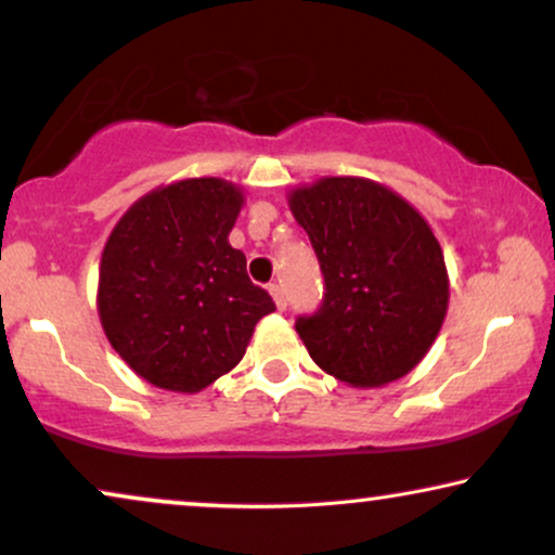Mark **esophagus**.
<instances>
[{
  "label": "esophagus",
  "mask_w": 555,
  "mask_h": 555,
  "mask_svg": "<svg viewBox=\"0 0 555 555\" xmlns=\"http://www.w3.org/2000/svg\"><path fill=\"white\" fill-rule=\"evenodd\" d=\"M268 291H270V295H272V300H275L278 311H285L287 300H285V291H283V287H280V285H275V283H272V285L268 287Z\"/></svg>",
  "instance_id": "1"
}]
</instances>
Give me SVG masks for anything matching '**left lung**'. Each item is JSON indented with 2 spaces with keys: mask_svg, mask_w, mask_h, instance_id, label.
<instances>
[{
  "mask_svg": "<svg viewBox=\"0 0 555 555\" xmlns=\"http://www.w3.org/2000/svg\"><path fill=\"white\" fill-rule=\"evenodd\" d=\"M319 255L326 295L295 331L323 372L383 387L415 370L449 311V272L434 229L385 183L326 176L287 193Z\"/></svg>",
  "mask_w": 555,
  "mask_h": 555,
  "instance_id": "left-lung-1",
  "label": "left lung"
}]
</instances>
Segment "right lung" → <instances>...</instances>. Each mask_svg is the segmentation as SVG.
Here are the masks:
<instances>
[{"mask_svg":"<svg viewBox=\"0 0 555 555\" xmlns=\"http://www.w3.org/2000/svg\"><path fill=\"white\" fill-rule=\"evenodd\" d=\"M244 191L183 178L137 198L99 264L96 311L112 349L145 383L193 395L232 372L257 321L275 311L229 244Z\"/></svg>","mask_w":555,"mask_h":555,"instance_id":"add662e5","label":"right lung"}]
</instances>
